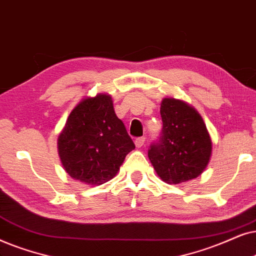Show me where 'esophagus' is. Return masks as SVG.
I'll use <instances>...</instances> for the list:
<instances>
[{
  "label": "esophagus",
  "mask_w": 256,
  "mask_h": 256,
  "mask_svg": "<svg viewBox=\"0 0 256 256\" xmlns=\"http://www.w3.org/2000/svg\"><path fill=\"white\" fill-rule=\"evenodd\" d=\"M134 144H136V146H137V148H142V145L145 144V138L144 137H139V138H137L134 140Z\"/></svg>",
  "instance_id": "obj_1"
}]
</instances>
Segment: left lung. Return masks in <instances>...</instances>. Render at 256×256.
Returning a JSON list of instances; mask_svg holds the SVG:
<instances>
[{"label":"left lung","mask_w":256,"mask_h":256,"mask_svg":"<svg viewBox=\"0 0 256 256\" xmlns=\"http://www.w3.org/2000/svg\"><path fill=\"white\" fill-rule=\"evenodd\" d=\"M160 114L162 136L148 150L156 174L174 185L199 176L212 154V140L202 116L174 98H164Z\"/></svg>","instance_id":"1"}]
</instances>
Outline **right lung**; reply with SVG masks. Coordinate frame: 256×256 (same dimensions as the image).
Wrapping results in <instances>:
<instances>
[{"label": "right lung", "instance_id": "right-lung-1", "mask_svg": "<svg viewBox=\"0 0 256 256\" xmlns=\"http://www.w3.org/2000/svg\"><path fill=\"white\" fill-rule=\"evenodd\" d=\"M57 146L68 174L92 186L114 178L126 154L136 148L106 94L84 98L77 104L58 136Z\"/></svg>", "mask_w": 256, "mask_h": 256}]
</instances>
